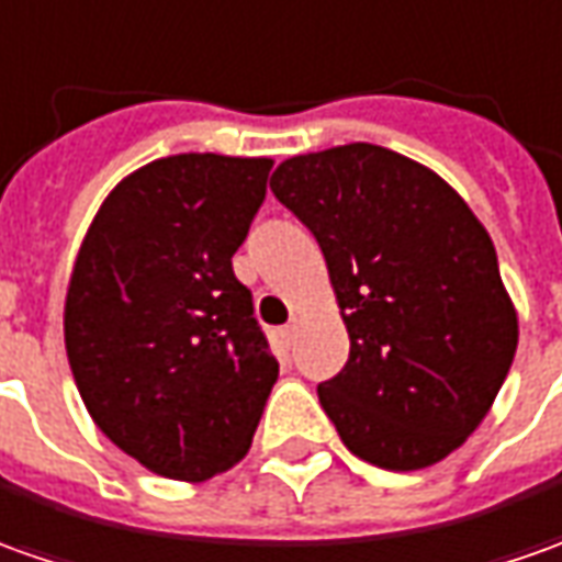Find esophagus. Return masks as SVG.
I'll return each mask as SVG.
<instances>
[{"label": "esophagus", "mask_w": 562, "mask_h": 562, "mask_svg": "<svg viewBox=\"0 0 562 562\" xmlns=\"http://www.w3.org/2000/svg\"><path fill=\"white\" fill-rule=\"evenodd\" d=\"M295 331H297V323H295V319H292L289 326H282V329H280L282 341H285V345H292V341H295Z\"/></svg>", "instance_id": "34e87169"}]
</instances>
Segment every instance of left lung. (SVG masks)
Listing matches in <instances>:
<instances>
[{"label": "left lung", "instance_id": "left-lung-1", "mask_svg": "<svg viewBox=\"0 0 562 562\" xmlns=\"http://www.w3.org/2000/svg\"><path fill=\"white\" fill-rule=\"evenodd\" d=\"M270 190L319 243L350 335L345 369L316 387L338 437L384 471L456 452L517 353L486 227L440 175L378 144L292 156Z\"/></svg>", "mask_w": 562, "mask_h": 562}]
</instances>
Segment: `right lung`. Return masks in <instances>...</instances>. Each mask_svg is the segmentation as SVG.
<instances>
[{
	"label": "right lung",
	"instance_id": "1",
	"mask_svg": "<svg viewBox=\"0 0 562 562\" xmlns=\"http://www.w3.org/2000/svg\"><path fill=\"white\" fill-rule=\"evenodd\" d=\"M270 159L178 153L128 175L72 267L64 341L82 403L125 456L200 483L249 452L280 362L233 255Z\"/></svg>",
	"mask_w": 562,
	"mask_h": 562
}]
</instances>
